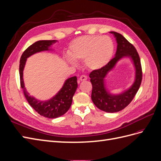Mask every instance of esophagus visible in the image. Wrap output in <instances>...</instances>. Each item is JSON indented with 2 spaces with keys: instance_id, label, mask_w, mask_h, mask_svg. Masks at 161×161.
Here are the masks:
<instances>
[{
  "instance_id": "esophagus-1",
  "label": "esophagus",
  "mask_w": 161,
  "mask_h": 161,
  "mask_svg": "<svg viewBox=\"0 0 161 161\" xmlns=\"http://www.w3.org/2000/svg\"><path fill=\"white\" fill-rule=\"evenodd\" d=\"M87 79V76L86 75H81L79 78V80L80 81H84Z\"/></svg>"
}]
</instances>
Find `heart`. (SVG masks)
Here are the masks:
<instances>
[{"mask_svg":"<svg viewBox=\"0 0 161 161\" xmlns=\"http://www.w3.org/2000/svg\"><path fill=\"white\" fill-rule=\"evenodd\" d=\"M114 48L113 41L108 36H82L70 43L68 52L72 58L68 57L66 60L74 66L76 65L74 59L85 62L89 69L99 70L111 59Z\"/></svg>","mask_w":161,"mask_h":161,"instance_id":"1","label":"heart"}]
</instances>
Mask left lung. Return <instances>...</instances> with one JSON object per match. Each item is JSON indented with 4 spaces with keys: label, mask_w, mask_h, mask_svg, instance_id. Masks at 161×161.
<instances>
[{
    "label": "left lung",
    "mask_w": 161,
    "mask_h": 161,
    "mask_svg": "<svg viewBox=\"0 0 161 161\" xmlns=\"http://www.w3.org/2000/svg\"><path fill=\"white\" fill-rule=\"evenodd\" d=\"M116 39L117 50L115 57L102 69L92 70L89 75L92 86L91 99L97 108L108 113H114L124 109L132 101L138 92L142 79L140 59L135 47L120 33L110 31ZM124 57H129L135 67V80L130 88L121 94L113 95L106 89L104 78L114 67L116 63Z\"/></svg>",
    "instance_id": "obj_1"
}]
</instances>
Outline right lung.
<instances>
[{
	"instance_id": "obj_1",
	"label": "right lung",
	"mask_w": 161,
	"mask_h": 161,
	"mask_svg": "<svg viewBox=\"0 0 161 161\" xmlns=\"http://www.w3.org/2000/svg\"><path fill=\"white\" fill-rule=\"evenodd\" d=\"M56 42L57 40H40L33 43L23 53L19 64L20 83L24 95L28 103L39 114L47 118H58L66 114L70 109L72 97L78 87L76 76H72L66 80L62 89L52 99L42 101L31 96L26 91L23 79V71L27 58L37 52L50 50V47Z\"/></svg>"
}]
</instances>
